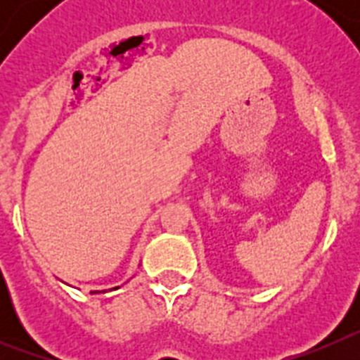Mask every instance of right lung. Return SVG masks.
Segmentation results:
<instances>
[{"label": "right lung", "instance_id": "right-lung-1", "mask_svg": "<svg viewBox=\"0 0 360 360\" xmlns=\"http://www.w3.org/2000/svg\"><path fill=\"white\" fill-rule=\"evenodd\" d=\"M115 288H119V287H115ZM91 294H98V290L97 292H91Z\"/></svg>", "mask_w": 360, "mask_h": 360}]
</instances>
